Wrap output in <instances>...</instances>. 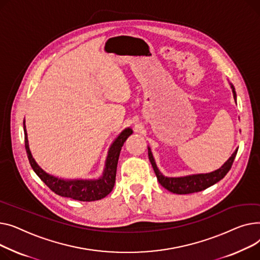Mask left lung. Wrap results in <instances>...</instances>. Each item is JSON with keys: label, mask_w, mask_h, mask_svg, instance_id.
<instances>
[{"label": "left lung", "mask_w": 260, "mask_h": 260, "mask_svg": "<svg viewBox=\"0 0 260 260\" xmlns=\"http://www.w3.org/2000/svg\"><path fill=\"white\" fill-rule=\"evenodd\" d=\"M231 88L233 91V95L234 100L236 102V92H235V88L231 84ZM237 150H235L232 156L229 158L221 168L217 169L214 172L211 173H206V174H196V175H189V176H184V177H165L159 170L157 169L155 160L153 158V155L151 153L150 148H148V154H149V159L151 161L152 167H153V170L156 174L157 180L159 184L167 189L168 191L176 193V194H190L194 192H200L203 191L211 186H213L216 182H218L220 179H222L225 174L230 171L231 167L233 165V161L235 159V156L237 154Z\"/></svg>", "instance_id": "8db88e82"}]
</instances>
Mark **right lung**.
Wrapping results in <instances>:
<instances>
[{
    "instance_id": "right-lung-1",
    "label": "right lung",
    "mask_w": 260,
    "mask_h": 260,
    "mask_svg": "<svg viewBox=\"0 0 260 260\" xmlns=\"http://www.w3.org/2000/svg\"><path fill=\"white\" fill-rule=\"evenodd\" d=\"M24 132H25V148L27 152V156L30 162V166L37 173V175L45 182L51 191L55 194L64 197H69L75 201L80 202H94L104 198L108 195L115 184L116 176V167L119 157L121 147L128 137L132 134L130 128L125 129L121 132L114 143L111 145L108 156L106 160V167L103 173V176L96 180H63L51 176L43 171L34 159L31 153H30L27 133L24 121Z\"/></svg>"
}]
</instances>
